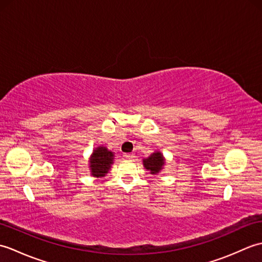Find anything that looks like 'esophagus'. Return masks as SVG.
<instances>
[{"label":"esophagus","mask_w":262,"mask_h":262,"mask_svg":"<svg viewBox=\"0 0 262 262\" xmlns=\"http://www.w3.org/2000/svg\"><path fill=\"white\" fill-rule=\"evenodd\" d=\"M134 157H135L134 153H125L124 154V158L125 159H133Z\"/></svg>","instance_id":"34e87169"}]
</instances>
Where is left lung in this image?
<instances>
[{
	"label": "left lung",
	"instance_id": "obj_1",
	"mask_svg": "<svg viewBox=\"0 0 262 262\" xmlns=\"http://www.w3.org/2000/svg\"><path fill=\"white\" fill-rule=\"evenodd\" d=\"M143 163L147 170L151 171L152 174H157L164 165L163 155L160 152H155L151 155V157L147 158L146 160H144Z\"/></svg>",
	"mask_w": 262,
	"mask_h": 262
}]
</instances>
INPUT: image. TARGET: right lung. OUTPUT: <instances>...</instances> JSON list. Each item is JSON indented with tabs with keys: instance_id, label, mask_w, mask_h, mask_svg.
Wrapping results in <instances>:
<instances>
[{
	"instance_id": "right-lung-1",
	"label": "right lung",
	"mask_w": 262,
	"mask_h": 262,
	"mask_svg": "<svg viewBox=\"0 0 262 262\" xmlns=\"http://www.w3.org/2000/svg\"><path fill=\"white\" fill-rule=\"evenodd\" d=\"M114 153L108 151L107 147L99 146L93 151L90 160L91 173L93 177H103L109 171L114 162Z\"/></svg>"
}]
</instances>
